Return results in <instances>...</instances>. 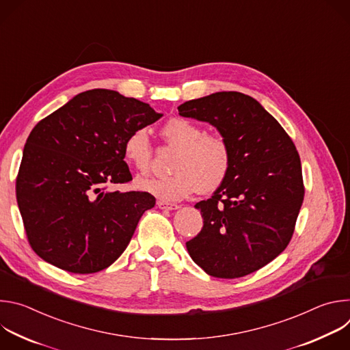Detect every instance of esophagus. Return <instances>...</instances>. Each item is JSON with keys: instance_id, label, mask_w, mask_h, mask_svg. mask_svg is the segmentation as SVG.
<instances>
[{"instance_id": "34e87169", "label": "esophagus", "mask_w": 350, "mask_h": 350, "mask_svg": "<svg viewBox=\"0 0 350 350\" xmlns=\"http://www.w3.org/2000/svg\"><path fill=\"white\" fill-rule=\"evenodd\" d=\"M159 209H166V211H176L178 209L177 204H172V202H166V201H158L157 202Z\"/></svg>"}]
</instances>
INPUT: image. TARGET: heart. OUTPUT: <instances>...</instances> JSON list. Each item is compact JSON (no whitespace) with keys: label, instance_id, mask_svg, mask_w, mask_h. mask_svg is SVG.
I'll list each match as a JSON object with an SVG mask.
<instances>
[{"label":"heart","instance_id":"b5f03b06","mask_svg":"<svg viewBox=\"0 0 350 350\" xmlns=\"http://www.w3.org/2000/svg\"><path fill=\"white\" fill-rule=\"evenodd\" d=\"M162 137L177 148L172 162L173 174L139 180L142 191L163 201H180L196 189L202 193L215 192L226 183L232 166V149L224 135L205 133L188 119L173 118L163 124ZM152 144L145 129L138 127L127 134L123 157L131 167L146 173L152 163Z\"/></svg>","mask_w":350,"mask_h":350}]
</instances>
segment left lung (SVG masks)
Here are the masks:
<instances>
[{
  "mask_svg": "<svg viewBox=\"0 0 350 350\" xmlns=\"http://www.w3.org/2000/svg\"><path fill=\"white\" fill-rule=\"evenodd\" d=\"M184 118L209 122L232 149L226 183L195 205L204 227L185 245L209 275L251 274L288 246L305 185L301 158L281 124L252 96L223 91L178 107Z\"/></svg>",
  "mask_w": 350,
  "mask_h": 350,
  "instance_id": "8db88e82",
  "label": "left lung"
}]
</instances>
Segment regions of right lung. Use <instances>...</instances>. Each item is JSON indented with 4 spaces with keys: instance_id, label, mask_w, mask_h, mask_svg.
<instances>
[{
    "instance_id": "1",
    "label": "right lung",
    "mask_w": 350,
    "mask_h": 350,
    "mask_svg": "<svg viewBox=\"0 0 350 350\" xmlns=\"http://www.w3.org/2000/svg\"><path fill=\"white\" fill-rule=\"evenodd\" d=\"M161 116L135 98L95 88L34 126L16 176V201L29 245L42 260L92 274L124 252L155 196L109 188L133 180L123 157L127 134Z\"/></svg>"
}]
</instances>
